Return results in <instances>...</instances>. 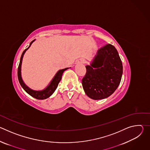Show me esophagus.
<instances>
[{
	"label": "esophagus",
	"instance_id": "esophagus-1",
	"mask_svg": "<svg viewBox=\"0 0 150 150\" xmlns=\"http://www.w3.org/2000/svg\"><path fill=\"white\" fill-rule=\"evenodd\" d=\"M85 62H86V61H85V60L83 59H80V60L78 62V63H85Z\"/></svg>",
	"mask_w": 150,
	"mask_h": 150
}]
</instances>
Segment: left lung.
<instances>
[{
	"mask_svg": "<svg viewBox=\"0 0 150 150\" xmlns=\"http://www.w3.org/2000/svg\"><path fill=\"white\" fill-rule=\"evenodd\" d=\"M86 74L82 79L83 90L93 100L108 98L117 88L120 82L123 66L116 48L110 44L101 47L86 67Z\"/></svg>",
	"mask_w": 150,
	"mask_h": 150,
	"instance_id": "8db88e82",
	"label": "left lung"
}]
</instances>
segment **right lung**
I'll use <instances>...</instances> for the list:
<instances>
[{
  "label": "right lung",
  "instance_id": "right-lung-1",
  "mask_svg": "<svg viewBox=\"0 0 150 150\" xmlns=\"http://www.w3.org/2000/svg\"><path fill=\"white\" fill-rule=\"evenodd\" d=\"M34 41H35V40H34L33 41H32L30 42L29 47L23 52L22 55H21V56L20 62H19V66H18V80H19V82L20 83V85H21V87H23V88L28 94H30L33 97H34L35 98H37L38 100H44V99H46V98L49 97L54 92V91L56 90V89L57 87V85H58L59 82L60 81V80L62 79V74H63V72L66 71L67 69H68L69 68L59 70L56 73V74L55 75V76H54V78H53L52 81L50 82V84L43 90L34 91V90H33L30 89L29 87H28L27 85L24 83V82H23V81L22 79V78H21V64H22L23 58L24 53H25L27 50H28L29 49V47L31 46V44Z\"/></svg>",
  "mask_w": 150,
  "mask_h": 150
}]
</instances>
